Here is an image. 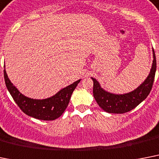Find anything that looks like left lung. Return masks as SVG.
I'll return each instance as SVG.
<instances>
[{"label":"left lung","instance_id":"obj_1","mask_svg":"<svg viewBox=\"0 0 159 159\" xmlns=\"http://www.w3.org/2000/svg\"><path fill=\"white\" fill-rule=\"evenodd\" d=\"M153 65L149 76L138 88L131 92L124 95H114L107 92L100 87L99 82L95 78H92L94 82L93 95L103 110L110 113H124L135 109L138 104L146 99L153 86L157 67L155 53L153 50Z\"/></svg>","mask_w":159,"mask_h":159}]
</instances>
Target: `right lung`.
I'll use <instances>...</instances> for the list:
<instances>
[{"mask_svg":"<svg viewBox=\"0 0 159 159\" xmlns=\"http://www.w3.org/2000/svg\"><path fill=\"white\" fill-rule=\"evenodd\" d=\"M4 77L6 87L19 109L27 115L44 121H52L62 115L68 105L73 91L80 82L78 80L73 82L62 89L52 97L45 100H33L26 97L18 91L10 82L6 70H4Z\"/></svg>","mask_w":159,"mask_h":159,"instance_id":"right-lung-1","label":"right lung"}]
</instances>
